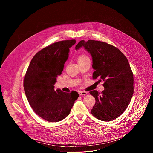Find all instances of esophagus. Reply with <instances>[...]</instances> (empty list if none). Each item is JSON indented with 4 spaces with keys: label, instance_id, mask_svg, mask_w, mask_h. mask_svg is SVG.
I'll use <instances>...</instances> for the list:
<instances>
[{
    "label": "esophagus",
    "instance_id": "obj_1",
    "mask_svg": "<svg viewBox=\"0 0 153 153\" xmlns=\"http://www.w3.org/2000/svg\"><path fill=\"white\" fill-rule=\"evenodd\" d=\"M79 94L81 96H86L87 94V92H86V91H79Z\"/></svg>",
    "mask_w": 153,
    "mask_h": 153
}]
</instances>
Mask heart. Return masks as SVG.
<instances>
[{
	"mask_svg": "<svg viewBox=\"0 0 153 153\" xmlns=\"http://www.w3.org/2000/svg\"><path fill=\"white\" fill-rule=\"evenodd\" d=\"M87 59H88V57L86 56H85V55H82V56H80L79 57V59H78V61H79V60H83Z\"/></svg>",
	"mask_w": 153,
	"mask_h": 153,
	"instance_id": "1",
	"label": "heart"
}]
</instances>
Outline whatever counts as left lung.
Returning a JSON list of instances; mask_svg holds the SVG:
<instances>
[{
	"label": "left lung",
	"instance_id": "obj_1",
	"mask_svg": "<svg viewBox=\"0 0 153 153\" xmlns=\"http://www.w3.org/2000/svg\"><path fill=\"white\" fill-rule=\"evenodd\" d=\"M82 47L92 57L93 79L105 81V90L90 92L96 103L91 114L99 120L111 121L120 116L127 108L134 93L133 74L125 55L116 47L105 42L81 40L76 46Z\"/></svg>",
	"mask_w": 153,
	"mask_h": 153
}]
</instances>
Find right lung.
<instances>
[{"instance_id": "add662e5", "label": "right lung", "mask_w": 153, "mask_h": 153, "mask_svg": "<svg viewBox=\"0 0 153 153\" xmlns=\"http://www.w3.org/2000/svg\"><path fill=\"white\" fill-rule=\"evenodd\" d=\"M76 40L56 42L39 51L32 59L24 81L28 101L33 111L48 122H59L70 113L79 94L54 90Z\"/></svg>"}]
</instances>
